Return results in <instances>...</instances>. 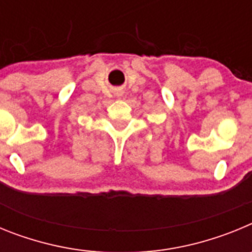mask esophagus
<instances>
[{
  "instance_id": "1",
  "label": "esophagus",
  "mask_w": 252,
  "mask_h": 252,
  "mask_svg": "<svg viewBox=\"0 0 252 252\" xmlns=\"http://www.w3.org/2000/svg\"><path fill=\"white\" fill-rule=\"evenodd\" d=\"M117 95H119V97H121V94H117Z\"/></svg>"
}]
</instances>
